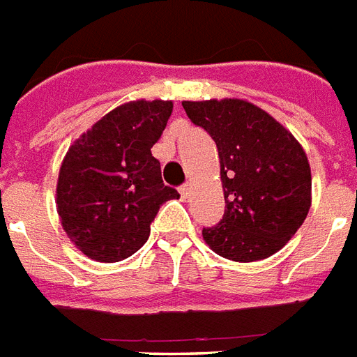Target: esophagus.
Wrapping results in <instances>:
<instances>
[{"mask_svg": "<svg viewBox=\"0 0 357 357\" xmlns=\"http://www.w3.org/2000/svg\"><path fill=\"white\" fill-rule=\"evenodd\" d=\"M178 192H181V195L184 197V199H188V195H190V192H192V184H190V182L182 184V186L178 188Z\"/></svg>", "mask_w": 357, "mask_h": 357, "instance_id": "obj_1", "label": "esophagus"}]
</instances>
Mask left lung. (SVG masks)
<instances>
[{
  "label": "left lung",
  "mask_w": 357,
  "mask_h": 357,
  "mask_svg": "<svg viewBox=\"0 0 357 357\" xmlns=\"http://www.w3.org/2000/svg\"><path fill=\"white\" fill-rule=\"evenodd\" d=\"M182 107L219 151L225 213L215 227L202 228L208 247L243 264L278 252L312 206V169L302 145L243 99L182 101Z\"/></svg>",
  "instance_id": "1"
}]
</instances>
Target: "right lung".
<instances>
[{
  "label": "right lung",
  "mask_w": 357,
  "mask_h": 357,
  "mask_svg": "<svg viewBox=\"0 0 357 357\" xmlns=\"http://www.w3.org/2000/svg\"><path fill=\"white\" fill-rule=\"evenodd\" d=\"M173 102H125L75 139L61 165L56 212L62 228L88 258L112 264L149 238L160 206L178 199L162 181L151 147L160 139Z\"/></svg>",
  "instance_id": "obj_1"
}]
</instances>
